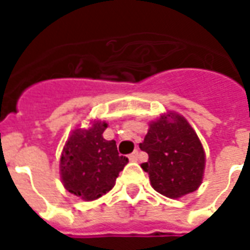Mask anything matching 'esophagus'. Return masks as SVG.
<instances>
[{"label":"esophagus","mask_w":250,"mask_h":250,"mask_svg":"<svg viewBox=\"0 0 250 250\" xmlns=\"http://www.w3.org/2000/svg\"><path fill=\"white\" fill-rule=\"evenodd\" d=\"M128 158H130V161H132V162H136V161H138V158H139V151L135 150V151L132 152Z\"/></svg>","instance_id":"34e87169"}]
</instances>
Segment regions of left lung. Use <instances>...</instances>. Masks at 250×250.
I'll return each mask as SVG.
<instances>
[{"instance_id": "8db88e82", "label": "left lung", "mask_w": 250, "mask_h": 250, "mask_svg": "<svg viewBox=\"0 0 250 250\" xmlns=\"http://www.w3.org/2000/svg\"><path fill=\"white\" fill-rule=\"evenodd\" d=\"M139 147L148 154L142 168L158 193L177 199L201 186L206 162L204 146L182 115L168 111L151 122Z\"/></svg>"}]
</instances>
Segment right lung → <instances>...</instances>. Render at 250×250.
Wrapping results in <instances>:
<instances>
[{"label": "right lung", "instance_id": "obj_1", "mask_svg": "<svg viewBox=\"0 0 250 250\" xmlns=\"http://www.w3.org/2000/svg\"><path fill=\"white\" fill-rule=\"evenodd\" d=\"M105 122L92 120L88 128H75L60 158L64 188L83 201H95L115 186L128 159L118 152L116 142L105 141Z\"/></svg>", "mask_w": 250, "mask_h": 250}]
</instances>
